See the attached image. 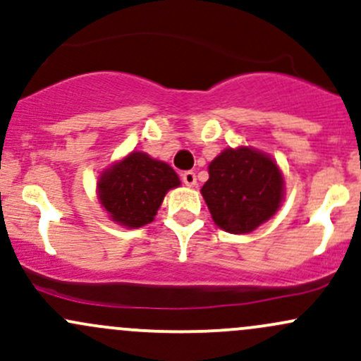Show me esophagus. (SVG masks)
<instances>
[{
  "mask_svg": "<svg viewBox=\"0 0 361 361\" xmlns=\"http://www.w3.org/2000/svg\"><path fill=\"white\" fill-rule=\"evenodd\" d=\"M180 179H182V182H184L185 185H189V188L196 185V173L191 172V170H188V172H182L180 173Z\"/></svg>",
  "mask_w": 361,
  "mask_h": 361,
  "instance_id": "obj_1",
  "label": "esophagus"
}]
</instances>
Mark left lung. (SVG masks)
Here are the masks:
<instances>
[{"label": "left lung", "instance_id": "8db88e82", "mask_svg": "<svg viewBox=\"0 0 361 361\" xmlns=\"http://www.w3.org/2000/svg\"><path fill=\"white\" fill-rule=\"evenodd\" d=\"M201 188L213 220L232 234H247L277 212L282 200L281 170L250 148L226 149L208 166Z\"/></svg>", "mask_w": 361, "mask_h": 361}]
</instances>
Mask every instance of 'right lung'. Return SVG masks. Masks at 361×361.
Here are the masks:
<instances>
[{
  "label": "right lung",
  "mask_w": 361,
  "mask_h": 361,
  "mask_svg": "<svg viewBox=\"0 0 361 361\" xmlns=\"http://www.w3.org/2000/svg\"><path fill=\"white\" fill-rule=\"evenodd\" d=\"M180 184L172 166L157 161L141 151L111 166L99 179V200L115 222L142 227L153 222L169 189Z\"/></svg>",
  "instance_id": "add662e5"
}]
</instances>
